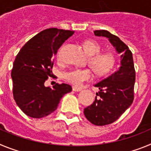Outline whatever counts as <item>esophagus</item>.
Instances as JSON below:
<instances>
[{"label": "esophagus", "instance_id": "34e87169", "mask_svg": "<svg viewBox=\"0 0 151 151\" xmlns=\"http://www.w3.org/2000/svg\"><path fill=\"white\" fill-rule=\"evenodd\" d=\"M73 91H82V88L76 87V86H73Z\"/></svg>", "mask_w": 151, "mask_h": 151}]
</instances>
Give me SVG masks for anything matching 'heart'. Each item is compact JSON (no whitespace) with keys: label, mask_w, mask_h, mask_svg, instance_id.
<instances>
[{"label":"heart","mask_w":151,"mask_h":151,"mask_svg":"<svg viewBox=\"0 0 151 151\" xmlns=\"http://www.w3.org/2000/svg\"><path fill=\"white\" fill-rule=\"evenodd\" d=\"M84 49L91 56L89 63L94 72L99 76L110 73L116 63V56L111 51L99 53L101 46L94 40H87L84 43ZM93 78V73L89 69L75 68L64 74L66 82L76 86L82 85L84 82L90 81Z\"/></svg>","instance_id":"obj_1"}]
</instances>
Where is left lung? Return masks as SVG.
<instances>
[{
  "label": "left lung",
  "mask_w": 151,
  "mask_h": 151,
  "mask_svg": "<svg viewBox=\"0 0 151 151\" xmlns=\"http://www.w3.org/2000/svg\"><path fill=\"white\" fill-rule=\"evenodd\" d=\"M94 33L96 36L107 38L117 53L121 54L119 69L94 85L100 91L96 93L94 103L84 110L89 122L95 125H105L117 120L132 104L135 70L132 53L123 41L106 30H96Z\"/></svg>",
  "instance_id": "left-lung-1"
}]
</instances>
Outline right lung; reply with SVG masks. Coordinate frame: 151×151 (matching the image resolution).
Here are the masks:
<instances>
[{"instance_id": "obj_1", "label": "right lung", "mask_w": 151, "mask_h": 151, "mask_svg": "<svg viewBox=\"0 0 151 151\" xmlns=\"http://www.w3.org/2000/svg\"><path fill=\"white\" fill-rule=\"evenodd\" d=\"M74 32L56 28L45 29L22 47L13 63L11 72L13 94L17 104L32 118L45 117L57 110L64 94L72 91L68 84L56 83L45 87L52 77L57 50Z\"/></svg>"}]
</instances>
